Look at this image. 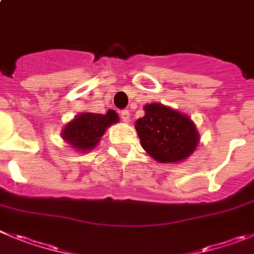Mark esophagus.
<instances>
[{
	"mask_svg": "<svg viewBox=\"0 0 254 254\" xmlns=\"http://www.w3.org/2000/svg\"><path fill=\"white\" fill-rule=\"evenodd\" d=\"M129 112L127 111V109H123V111H121V120L123 121V122H128L129 121Z\"/></svg>",
	"mask_w": 254,
	"mask_h": 254,
	"instance_id": "esophagus-1",
	"label": "esophagus"
}]
</instances>
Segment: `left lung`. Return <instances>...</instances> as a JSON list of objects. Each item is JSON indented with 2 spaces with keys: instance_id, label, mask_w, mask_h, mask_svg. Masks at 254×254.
Wrapping results in <instances>:
<instances>
[{
  "instance_id": "left-lung-1",
  "label": "left lung",
  "mask_w": 254,
  "mask_h": 254,
  "mask_svg": "<svg viewBox=\"0 0 254 254\" xmlns=\"http://www.w3.org/2000/svg\"><path fill=\"white\" fill-rule=\"evenodd\" d=\"M145 112L134 127L151 157L159 162H178L194 152L199 134L188 116L159 103L145 106Z\"/></svg>"
}]
</instances>
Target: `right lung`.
<instances>
[{
	"instance_id": "right-lung-1",
	"label": "right lung",
	"mask_w": 254,
	"mask_h": 254,
	"mask_svg": "<svg viewBox=\"0 0 254 254\" xmlns=\"http://www.w3.org/2000/svg\"><path fill=\"white\" fill-rule=\"evenodd\" d=\"M118 122V115L109 109L106 115L81 113L65 126L63 138L78 150H90L99 142L107 127Z\"/></svg>"
}]
</instances>
